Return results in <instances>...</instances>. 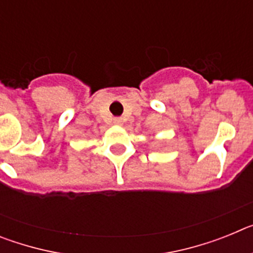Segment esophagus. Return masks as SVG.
<instances>
[{"instance_id":"1","label":"esophagus","mask_w":253,"mask_h":253,"mask_svg":"<svg viewBox=\"0 0 253 253\" xmlns=\"http://www.w3.org/2000/svg\"><path fill=\"white\" fill-rule=\"evenodd\" d=\"M113 123H114V124H115V125H122V124H123V120L120 119V118H115V119L113 120Z\"/></svg>"}]
</instances>
